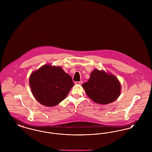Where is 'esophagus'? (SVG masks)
<instances>
[{"label": "esophagus", "instance_id": "1", "mask_svg": "<svg viewBox=\"0 0 152 152\" xmlns=\"http://www.w3.org/2000/svg\"><path fill=\"white\" fill-rule=\"evenodd\" d=\"M75 84H77V85H81V84H83V81H76V82H75Z\"/></svg>", "mask_w": 152, "mask_h": 152}]
</instances>
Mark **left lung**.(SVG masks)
I'll list each match as a JSON object with an SVG mask.
<instances>
[{
    "mask_svg": "<svg viewBox=\"0 0 152 152\" xmlns=\"http://www.w3.org/2000/svg\"><path fill=\"white\" fill-rule=\"evenodd\" d=\"M82 86L88 96L100 104H107L115 101L121 92V85L116 77L97 69L92 72L88 81Z\"/></svg>",
    "mask_w": 152,
    "mask_h": 152,
    "instance_id": "8db88e82",
    "label": "left lung"
}]
</instances>
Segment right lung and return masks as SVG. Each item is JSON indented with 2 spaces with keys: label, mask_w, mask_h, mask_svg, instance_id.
I'll use <instances>...</instances> for the list:
<instances>
[{
  "label": "right lung",
  "mask_w": 152,
  "mask_h": 152,
  "mask_svg": "<svg viewBox=\"0 0 152 152\" xmlns=\"http://www.w3.org/2000/svg\"><path fill=\"white\" fill-rule=\"evenodd\" d=\"M29 86L36 100L51 107L65 99L74 84L61 66L47 64L31 74Z\"/></svg>",
  "instance_id": "add662e5"
}]
</instances>
